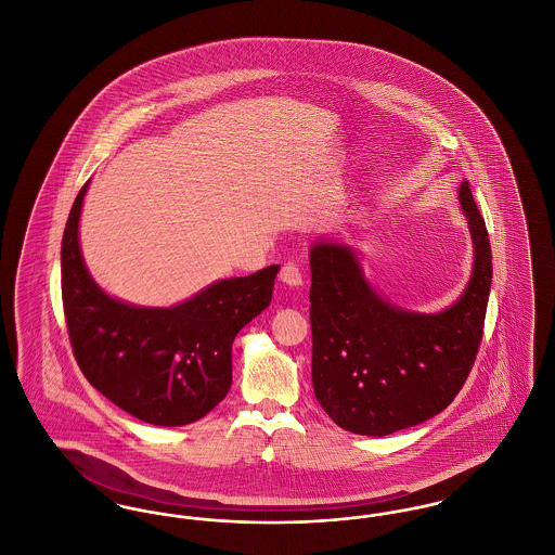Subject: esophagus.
<instances>
[{
  "instance_id": "34e87169",
  "label": "esophagus",
  "mask_w": 555,
  "mask_h": 555,
  "mask_svg": "<svg viewBox=\"0 0 555 555\" xmlns=\"http://www.w3.org/2000/svg\"><path fill=\"white\" fill-rule=\"evenodd\" d=\"M279 276H281V281H283L285 285H289V287H299V285H304L301 268H299V264H295V262H287V264H283Z\"/></svg>"
}]
</instances>
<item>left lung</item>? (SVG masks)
Returning a JSON list of instances; mask_svg holds the SVG:
<instances>
[{"mask_svg":"<svg viewBox=\"0 0 555 555\" xmlns=\"http://www.w3.org/2000/svg\"><path fill=\"white\" fill-rule=\"evenodd\" d=\"M460 204L473 233L475 268L464 295L441 314H414L383 301L344 245L317 243L310 251L314 396L349 433L383 437L433 418L475 366L493 266L466 181Z\"/></svg>","mask_w":555,"mask_h":555,"instance_id":"8db88e82","label":"left lung"}]
</instances>
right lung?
Here are the masks:
<instances>
[{"instance_id": "add662e5", "label": "right lung", "mask_w": 555, "mask_h": 555, "mask_svg": "<svg viewBox=\"0 0 555 555\" xmlns=\"http://www.w3.org/2000/svg\"><path fill=\"white\" fill-rule=\"evenodd\" d=\"M87 185L62 237V304L80 372L143 423H195L229 393L231 347L270 306L279 266L218 281L175 308L127 306L107 297L82 264L79 216Z\"/></svg>"}]
</instances>
